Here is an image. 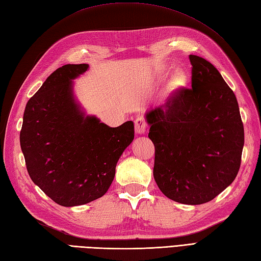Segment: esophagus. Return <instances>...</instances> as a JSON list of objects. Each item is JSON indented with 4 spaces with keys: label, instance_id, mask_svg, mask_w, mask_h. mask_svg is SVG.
I'll return each instance as SVG.
<instances>
[{
    "label": "esophagus",
    "instance_id": "obj_1",
    "mask_svg": "<svg viewBox=\"0 0 261 261\" xmlns=\"http://www.w3.org/2000/svg\"><path fill=\"white\" fill-rule=\"evenodd\" d=\"M135 128H136L137 133H139V135H144L145 131H147V128H148V123L143 117H139L136 119Z\"/></svg>",
    "mask_w": 261,
    "mask_h": 261
}]
</instances>
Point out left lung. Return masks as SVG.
<instances>
[{"mask_svg":"<svg viewBox=\"0 0 261 261\" xmlns=\"http://www.w3.org/2000/svg\"><path fill=\"white\" fill-rule=\"evenodd\" d=\"M189 60L191 89L149 111L147 121L159 189L173 201L201 204L237 177L245 132L237 99L219 71L203 58Z\"/></svg>","mask_w":261,"mask_h":261,"instance_id":"left-lung-1","label":"left lung"}]
</instances>
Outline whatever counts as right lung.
I'll list each match as a JSON object with an SVG mask.
<instances>
[{
	"label": "right lung",
	"instance_id": "1",
	"mask_svg": "<svg viewBox=\"0 0 261 261\" xmlns=\"http://www.w3.org/2000/svg\"><path fill=\"white\" fill-rule=\"evenodd\" d=\"M88 68L66 64L50 74L28 101L20 132L30 178L64 207L105 195L119 158L135 138L132 121L110 128L79 109L71 81Z\"/></svg>",
	"mask_w": 261,
	"mask_h": 261
}]
</instances>
